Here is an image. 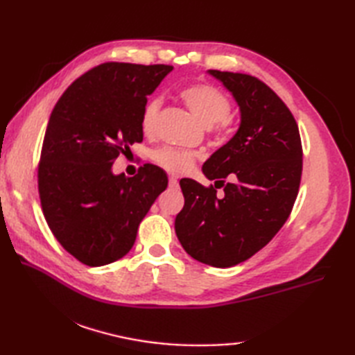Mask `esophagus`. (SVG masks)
<instances>
[{
  "mask_svg": "<svg viewBox=\"0 0 355 355\" xmlns=\"http://www.w3.org/2000/svg\"><path fill=\"white\" fill-rule=\"evenodd\" d=\"M169 186L171 187H177L178 186V180L175 177H169Z\"/></svg>",
  "mask_w": 355,
  "mask_h": 355,
  "instance_id": "1",
  "label": "esophagus"
}]
</instances>
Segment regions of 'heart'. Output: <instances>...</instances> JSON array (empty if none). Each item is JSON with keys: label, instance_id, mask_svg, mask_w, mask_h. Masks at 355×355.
<instances>
[{"label": "heart", "instance_id": "b5f03b06", "mask_svg": "<svg viewBox=\"0 0 355 355\" xmlns=\"http://www.w3.org/2000/svg\"><path fill=\"white\" fill-rule=\"evenodd\" d=\"M180 97L186 103V107L201 120L202 125L210 126L218 132L225 130L227 117L232 111V103L229 97L220 89L209 84H192L180 92ZM160 105V99H153L143 108L140 126L145 134L154 131ZM153 160L166 172L173 173V175H182L193 166L195 155L187 153V150L164 146L154 150Z\"/></svg>", "mask_w": 355, "mask_h": 355}]
</instances>
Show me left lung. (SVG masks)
I'll return each instance as SVG.
<instances>
[{
    "label": "left lung",
    "instance_id": "left-lung-1",
    "mask_svg": "<svg viewBox=\"0 0 355 355\" xmlns=\"http://www.w3.org/2000/svg\"><path fill=\"white\" fill-rule=\"evenodd\" d=\"M232 92L241 110L233 139L202 166L209 180L180 182L184 207L175 232L184 250L207 266L244 262L281 230L297 198L302 178V141L291 111L273 89L244 73L209 70ZM230 176L232 182L225 183Z\"/></svg>",
    "mask_w": 355,
    "mask_h": 355
}]
</instances>
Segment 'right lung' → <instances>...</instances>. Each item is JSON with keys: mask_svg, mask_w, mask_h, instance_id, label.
<instances>
[{"mask_svg": "<svg viewBox=\"0 0 355 355\" xmlns=\"http://www.w3.org/2000/svg\"><path fill=\"white\" fill-rule=\"evenodd\" d=\"M172 69L101 64L74 80L51 111L37 164L42 214L59 244L88 267L123 258L168 187L155 164L140 166L131 178L112 175L111 166L143 140L148 96Z\"/></svg>", "mask_w": 355, "mask_h": 355, "instance_id": "right-lung-1", "label": "right lung"}]
</instances>
